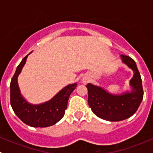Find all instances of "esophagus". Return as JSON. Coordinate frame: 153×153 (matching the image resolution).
Listing matches in <instances>:
<instances>
[{
    "label": "esophagus",
    "mask_w": 153,
    "mask_h": 153,
    "mask_svg": "<svg viewBox=\"0 0 153 153\" xmlns=\"http://www.w3.org/2000/svg\"><path fill=\"white\" fill-rule=\"evenodd\" d=\"M88 81H89V78H88L87 77H85V76H84V78H82V80H81V81H82L84 84H86V83H87Z\"/></svg>",
    "instance_id": "esophagus-1"
}]
</instances>
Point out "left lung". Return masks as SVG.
<instances>
[{
  "mask_svg": "<svg viewBox=\"0 0 153 153\" xmlns=\"http://www.w3.org/2000/svg\"><path fill=\"white\" fill-rule=\"evenodd\" d=\"M122 62L134 72L129 81L132 91L121 95H113L101 86L88 84V104L95 115L109 121H120L132 116L139 107L143 96L141 75L135 61L121 55Z\"/></svg>",
  "mask_w": 153,
  "mask_h": 153,
  "instance_id": "8db88e82",
  "label": "left lung"
}]
</instances>
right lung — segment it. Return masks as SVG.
Wrapping results in <instances>:
<instances>
[{
    "label": "right lung",
    "instance_id": "right-lung-1",
    "mask_svg": "<svg viewBox=\"0 0 153 153\" xmlns=\"http://www.w3.org/2000/svg\"><path fill=\"white\" fill-rule=\"evenodd\" d=\"M27 57L28 55L23 58L11 80V106L14 112L24 124L33 127L52 126L64 117L67 108L68 100L71 93L76 88L77 84L75 83L65 86L47 102L38 105L29 104L21 95L18 84V77L27 61Z\"/></svg>",
    "mask_w": 153,
    "mask_h": 153
}]
</instances>
